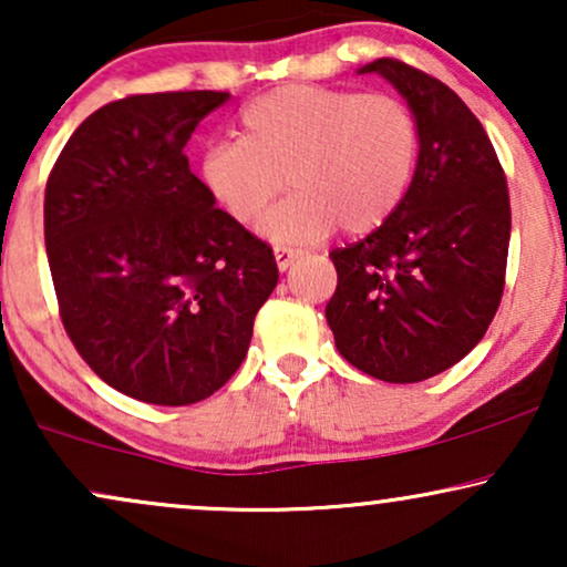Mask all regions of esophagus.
<instances>
[{"mask_svg": "<svg viewBox=\"0 0 567 567\" xmlns=\"http://www.w3.org/2000/svg\"><path fill=\"white\" fill-rule=\"evenodd\" d=\"M298 250H292V248H275V261H277V267H279V271H285V269H290V264L298 259Z\"/></svg>", "mask_w": 567, "mask_h": 567, "instance_id": "34e87169", "label": "esophagus"}]
</instances>
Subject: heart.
I'll use <instances>...</instances> for the list:
<instances>
[{"mask_svg": "<svg viewBox=\"0 0 567 567\" xmlns=\"http://www.w3.org/2000/svg\"><path fill=\"white\" fill-rule=\"evenodd\" d=\"M240 141L212 143L200 181L235 221H254L285 188H296L261 219L275 246H308L340 225L348 235L382 227L411 188L421 133L405 102L390 93L282 85L240 114Z\"/></svg>", "mask_w": 567, "mask_h": 567, "instance_id": "b5f03b06", "label": "heart"}]
</instances>
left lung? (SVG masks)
I'll use <instances>...</instances> for the list:
<instances>
[{
	"instance_id": "left-lung-1",
	"label": "left lung",
	"mask_w": 567,
	"mask_h": 567,
	"mask_svg": "<svg viewBox=\"0 0 567 567\" xmlns=\"http://www.w3.org/2000/svg\"><path fill=\"white\" fill-rule=\"evenodd\" d=\"M411 106L421 152L398 212L334 248L327 324L340 355L392 384L424 382L478 346L505 288L511 196L489 135L453 89L411 64L374 60Z\"/></svg>"
}]
</instances>
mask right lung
I'll return each instance as SVG.
<instances>
[{"label": "right lung", "instance_id": "1", "mask_svg": "<svg viewBox=\"0 0 567 567\" xmlns=\"http://www.w3.org/2000/svg\"><path fill=\"white\" fill-rule=\"evenodd\" d=\"M225 91L138 93L85 117L47 181L44 240L70 340L152 405L214 395L277 288L267 243L190 172L185 143Z\"/></svg>", "mask_w": 567, "mask_h": 567}]
</instances>
